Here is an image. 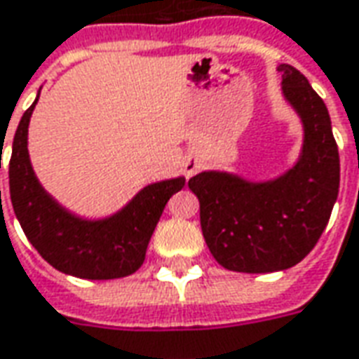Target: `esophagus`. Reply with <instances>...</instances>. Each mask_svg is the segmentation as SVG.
I'll list each match as a JSON object with an SVG mask.
<instances>
[{
	"instance_id": "34e87169",
	"label": "esophagus",
	"mask_w": 359,
	"mask_h": 359,
	"mask_svg": "<svg viewBox=\"0 0 359 359\" xmlns=\"http://www.w3.org/2000/svg\"><path fill=\"white\" fill-rule=\"evenodd\" d=\"M198 165H200V163H198L196 159H190V161L187 163V175H188V177H190V175H194V172H196Z\"/></svg>"
}]
</instances>
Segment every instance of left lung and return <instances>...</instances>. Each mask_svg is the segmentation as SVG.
I'll list each match as a JSON object with an SVG mask.
<instances>
[{
  "label": "left lung",
  "mask_w": 359,
  "mask_h": 359,
  "mask_svg": "<svg viewBox=\"0 0 359 359\" xmlns=\"http://www.w3.org/2000/svg\"><path fill=\"white\" fill-rule=\"evenodd\" d=\"M282 93L303 124L299 159L278 179L250 182L225 171L188 180L200 200L205 245L227 270L266 274L295 266L327 227L340 187V159L325 102L307 77L280 64Z\"/></svg>",
  "instance_id": "8db88e82"
}]
</instances>
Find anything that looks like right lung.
Wrapping results in <instances>:
<instances>
[{
    "label": "right lung",
    "mask_w": 359,
    "mask_h": 359,
    "mask_svg": "<svg viewBox=\"0 0 359 359\" xmlns=\"http://www.w3.org/2000/svg\"><path fill=\"white\" fill-rule=\"evenodd\" d=\"M39 99L22 114L9 161V194L22 231L40 257L64 274L85 280H114L136 272L169 198L184 177L142 188L120 212L85 219L67 212L42 188L32 171L27 137ZM1 161V157H0Z\"/></svg>",
    "instance_id": "add662e5"
}]
</instances>
